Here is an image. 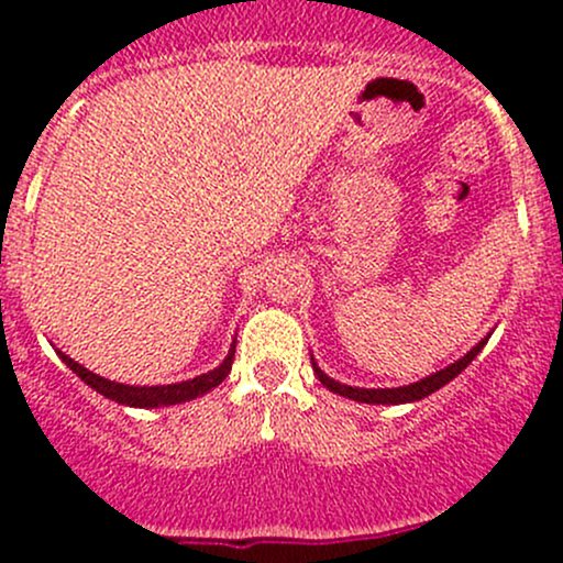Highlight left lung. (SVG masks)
<instances>
[{"instance_id": "8db88e82", "label": "left lung", "mask_w": 563, "mask_h": 563, "mask_svg": "<svg viewBox=\"0 0 563 563\" xmlns=\"http://www.w3.org/2000/svg\"><path fill=\"white\" fill-rule=\"evenodd\" d=\"M484 344H487V339L479 341L474 349H471L468 354H463L457 363H452L444 367V371H437L431 373L429 378H421L416 380V384L410 386H397V389H360V386H346V384H339V380L328 378L325 373L320 371L318 363L312 360V367H314V376L320 378V384L325 386V389H331L335 394H341V397H349L354 399V402H367V405H402V402H418V399L429 397V394H434L437 389H442L444 384H450L452 378L461 376L463 371L471 365V360L476 357V354L482 352Z\"/></svg>"}]
</instances>
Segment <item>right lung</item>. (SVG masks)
I'll return each instance as SVG.
<instances>
[{
	"instance_id": "1",
	"label": "right lung",
	"mask_w": 563,
	"mask_h": 563,
	"mask_svg": "<svg viewBox=\"0 0 563 563\" xmlns=\"http://www.w3.org/2000/svg\"><path fill=\"white\" fill-rule=\"evenodd\" d=\"M60 354V360L66 363L70 371L79 376L84 384L92 386L95 391H100L102 397L113 399V402L119 405H129V407H166V405H179V402H190V399L200 397V394L211 391L214 386L222 384L224 378L230 376L232 371V360H235V344L230 346L228 357H224V363L214 367V371L203 373V376H196L190 380H183V384H169V386H129V384H115V380H108L102 376H95L92 371H87V367L74 363V360L68 357V354L57 352Z\"/></svg>"
}]
</instances>
